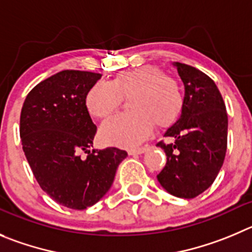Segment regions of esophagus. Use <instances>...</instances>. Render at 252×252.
<instances>
[{
	"label": "esophagus",
	"mask_w": 252,
	"mask_h": 252,
	"mask_svg": "<svg viewBox=\"0 0 252 252\" xmlns=\"http://www.w3.org/2000/svg\"><path fill=\"white\" fill-rule=\"evenodd\" d=\"M148 150V148H139V149H129L128 154L129 155H138V154H143Z\"/></svg>",
	"instance_id": "esophagus-1"
}]
</instances>
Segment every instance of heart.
Returning a JSON list of instances; mask_svg holds the SVG:
<instances>
[{
	"label": "heart",
	"mask_w": 252,
	"mask_h": 252,
	"mask_svg": "<svg viewBox=\"0 0 252 252\" xmlns=\"http://www.w3.org/2000/svg\"><path fill=\"white\" fill-rule=\"evenodd\" d=\"M129 99L131 112L105 122L100 138L110 145L135 148L152 134L154 124L164 129L173 126L184 108L179 83L154 65L118 73L112 82H98L87 93L89 113L98 119L108 118Z\"/></svg>",
	"instance_id": "heart-1"
}]
</instances>
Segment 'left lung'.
I'll use <instances>...</instances> for the list:
<instances>
[{
    "label": "left lung",
    "mask_w": 252,
    "mask_h": 252,
    "mask_svg": "<svg viewBox=\"0 0 252 252\" xmlns=\"http://www.w3.org/2000/svg\"><path fill=\"white\" fill-rule=\"evenodd\" d=\"M185 87L184 108L179 121L159 142L166 164L157 175L171 195L192 199L205 191L224 164L227 148V113L213 79L197 68L174 63Z\"/></svg>",
    "instance_id": "1"
}]
</instances>
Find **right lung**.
<instances>
[{
    "label": "right lung",
    "instance_id": "add662e5",
    "mask_svg": "<svg viewBox=\"0 0 252 252\" xmlns=\"http://www.w3.org/2000/svg\"><path fill=\"white\" fill-rule=\"evenodd\" d=\"M102 74L67 69L37 84L21 110L23 152L37 183L55 201L76 210L94 205L110 189L126 150L93 149L97 126L86 105ZM89 154L82 158L80 153Z\"/></svg>",
    "mask_w": 252,
    "mask_h": 252
}]
</instances>
